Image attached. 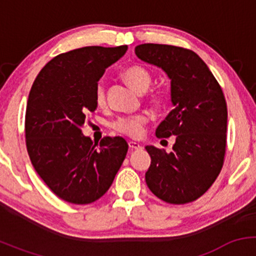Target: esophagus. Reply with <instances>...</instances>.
I'll use <instances>...</instances> for the list:
<instances>
[{
    "mask_svg": "<svg viewBox=\"0 0 256 256\" xmlns=\"http://www.w3.org/2000/svg\"><path fill=\"white\" fill-rule=\"evenodd\" d=\"M128 146H130V149H132V150H134H134H136V149H140V148H142L140 143L132 142V140H130V142H128Z\"/></svg>",
    "mask_w": 256,
    "mask_h": 256,
    "instance_id": "34e87169",
    "label": "esophagus"
}]
</instances>
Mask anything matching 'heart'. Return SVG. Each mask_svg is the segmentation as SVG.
<instances>
[{
	"instance_id": "1",
	"label": "heart",
	"mask_w": 256,
	"mask_h": 256,
	"mask_svg": "<svg viewBox=\"0 0 256 256\" xmlns=\"http://www.w3.org/2000/svg\"><path fill=\"white\" fill-rule=\"evenodd\" d=\"M126 80L137 92H146L152 84V74L148 70L140 64H131L126 67L122 72ZM167 98L165 90H152L149 95V100L155 104H161ZM95 100L98 106H104L107 102V86L104 80H100L95 88ZM146 114H134V116H120L113 122V128L119 134L131 138H138L144 132V126L148 122Z\"/></svg>"
}]
</instances>
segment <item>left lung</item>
Listing matches in <instances>:
<instances>
[{
  "label": "left lung",
  "instance_id": "obj_1",
  "mask_svg": "<svg viewBox=\"0 0 256 256\" xmlns=\"http://www.w3.org/2000/svg\"><path fill=\"white\" fill-rule=\"evenodd\" d=\"M137 58L160 67L171 79L173 110L158 126V138L174 136L173 150L146 146L150 192L167 204L195 201L212 186L224 165L228 107L222 88L196 52L182 46L146 43Z\"/></svg>",
  "mask_w": 256,
  "mask_h": 256
}]
</instances>
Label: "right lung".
I'll list each match as a JSON object with an SVG mask.
<instances>
[{"label":"right lung","mask_w":256,"mask_h":256,"mask_svg":"<svg viewBox=\"0 0 256 256\" xmlns=\"http://www.w3.org/2000/svg\"><path fill=\"white\" fill-rule=\"evenodd\" d=\"M126 50L128 46H92L64 52L32 84L25 114L28 156L49 189L70 204L102 198L128 152L122 137H104L98 144L80 130L98 107L96 84Z\"/></svg>","instance_id":"right-lung-1"}]
</instances>
